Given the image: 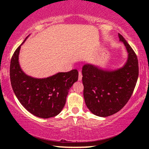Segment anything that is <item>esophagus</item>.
I'll return each mask as SVG.
<instances>
[{"label": "esophagus", "instance_id": "esophagus-1", "mask_svg": "<svg viewBox=\"0 0 149 149\" xmlns=\"http://www.w3.org/2000/svg\"><path fill=\"white\" fill-rule=\"evenodd\" d=\"M79 81L81 80V74H79Z\"/></svg>", "mask_w": 149, "mask_h": 149}]
</instances>
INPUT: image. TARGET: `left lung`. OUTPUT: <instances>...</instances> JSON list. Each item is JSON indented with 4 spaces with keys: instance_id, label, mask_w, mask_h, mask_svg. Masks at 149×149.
Segmentation results:
<instances>
[{
    "instance_id": "1",
    "label": "left lung",
    "mask_w": 149,
    "mask_h": 149,
    "mask_svg": "<svg viewBox=\"0 0 149 149\" xmlns=\"http://www.w3.org/2000/svg\"><path fill=\"white\" fill-rule=\"evenodd\" d=\"M18 47L10 64L12 88L21 104L36 117L47 119L60 113L66 103L68 89L78 80L76 69L67 72H57L52 76L36 78L26 74L19 61L21 47Z\"/></svg>"
}]
</instances>
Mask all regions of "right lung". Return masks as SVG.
I'll return each mask as SVG.
<instances>
[{
    "instance_id": "obj_1",
    "label": "right lung",
    "mask_w": 149,
    "mask_h": 149,
    "mask_svg": "<svg viewBox=\"0 0 149 149\" xmlns=\"http://www.w3.org/2000/svg\"><path fill=\"white\" fill-rule=\"evenodd\" d=\"M127 58L119 68H102L87 63L82 68L83 96L93 114L105 117L119 111L129 100L138 77V62L135 53L123 37L119 38Z\"/></svg>"
}]
</instances>
